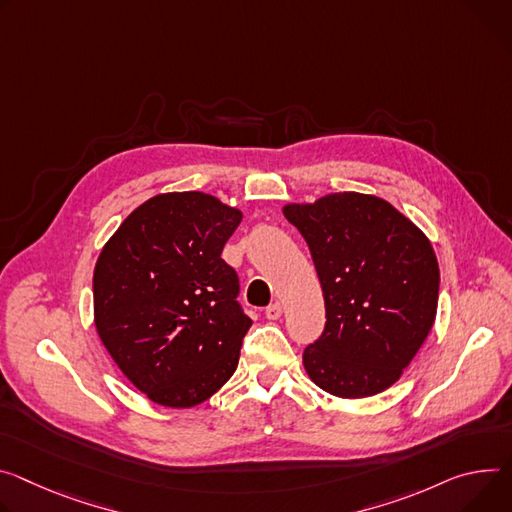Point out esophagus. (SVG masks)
<instances>
[{
    "label": "esophagus",
    "mask_w": 512,
    "mask_h": 512,
    "mask_svg": "<svg viewBox=\"0 0 512 512\" xmlns=\"http://www.w3.org/2000/svg\"><path fill=\"white\" fill-rule=\"evenodd\" d=\"M265 316H267L269 320L280 318V316H282V304H280V302H273V304H269V306L265 308Z\"/></svg>",
    "instance_id": "1"
}]
</instances>
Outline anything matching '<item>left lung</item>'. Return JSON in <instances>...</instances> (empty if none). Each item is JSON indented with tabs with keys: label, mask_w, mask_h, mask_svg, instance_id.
Segmentation results:
<instances>
[{
	"label": "left lung",
	"mask_w": 512,
	"mask_h": 512,
	"mask_svg": "<svg viewBox=\"0 0 512 512\" xmlns=\"http://www.w3.org/2000/svg\"><path fill=\"white\" fill-rule=\"evenodd\" d=\"M324 296L322 335L304 349L312 382L339 398L390 388L437 314L439 265L429 239L394 206L357 192L292 204Z\"/></svg>",
	"instance_id": "left-lung-1"
}]
</instances>
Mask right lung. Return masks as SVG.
<instances>
[{"mask_svg": "<svg viewBox=\"0 0 512 512\" xmlns=\"http://www.w3.org/2000/svg\"><path fill=\"white\" fill-rule=\"evenodd\" d=\"M241 212L202 192L155 196L104 247L96 327L124 376L153 402L190 408L235 374L251 327L222 249Z\"/></svg>", "mask_w": 512, "mask_h": 512, "instance_id": "obj_1", "label": "right lung"}]
</instances>
